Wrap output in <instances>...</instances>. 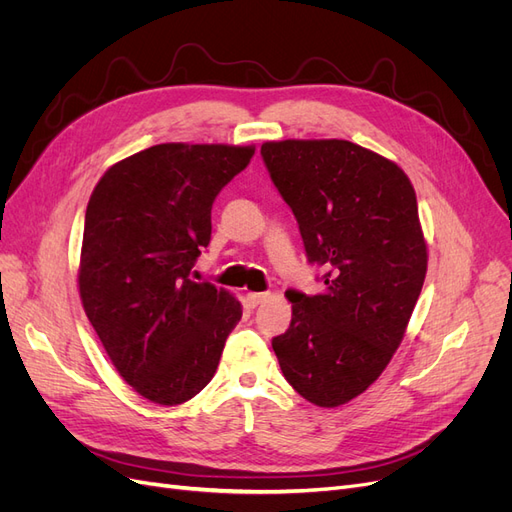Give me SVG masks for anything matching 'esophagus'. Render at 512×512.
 <instances>
[{
  "instance_id": "34e87169",
  "label": "esophagus",
  "mask_w": 512,
  "mask_h": 512,
  "mask_svg": "<svg viewBox=\"0 0 512 512\" xmlns=\"http://www.w3.org/2000/svg\"><path fill=\"white\" fill-rule=\"evenodd\" d=\"M268 299H270V293H249V295H246V301H249L251 308H257L261 304H266Z\"/></svg>"
}]
</instances>
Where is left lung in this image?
<instances>
[{
	"label": "left lung",
	"mask_w": 512,
	"mask_h": 512,
	"mask_svg": "<svg viewBox=\"0 0 512 512\" xmlns=\"http://www.w3.org/2000/svg\"><path fill=\"white\" fill-rule=\"evenodd\" d=\"M325 291H287L289 329L272 339L282 375L318 407L363 394L401 346L428 268L415 189L392 160L342 139L261 145Z\"/></svg>",
	"instance_id": "8db88e82"
}]
</instances>
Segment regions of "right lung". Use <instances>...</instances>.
I'll return each mask as SVG.
<instances>
[{"mask_svg": "<svg viewBox=\"0 0 512 512\" xmlns=\"http://www.w3.org/2000/svg\"><path fill=\"white\" fill-rule=\"evenodd\" d=\"M255 145L160 143L105 170L84 219L78 287L113 367L143 399L181 405L213 380L240 301L189 278L211 208Z\"/></svg>", "mask_w": 512, "mask_h": 512, "instance_id": "obj_1", "label": "right lung"}]
</instances>
